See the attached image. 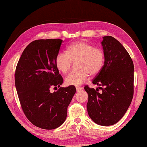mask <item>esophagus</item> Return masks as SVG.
<instances>
[{
    "mask_svg": "<svg viewBox=\"0 0 147 147\" xmlns=\"http://www.w3.org/2000/svg\"><path fill=\"white\" fill-rule=\"evenodd\" d=\"M76 91L77 92H80V91H81V90H82V87H76Z\"/></svg>",
    "mask_w": 147,
    "mask_h": 147,
    "instance_id": "esophagus-1",
    "label": "esophagus"
}]
</instances>
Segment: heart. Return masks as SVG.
I'll list each match as a JSON object with an SVG mask.
<instances>
[{"instance_id": "heart-1", "label": "heart", "mask_w": 147, "mask_h": 147, "mask_svg": "<svg viewBox=\"0 0 147 147\" xmlns=\"http://www.w3.org/2000/svg\"><path fill=\"white\" fill-rule=\"evenodd\" d=\"M77 71L72 72L65 77L67 85L80 86L88 79L90 74L93 76L100 73L104 63V54L102 50L84 41H77L67 47L66 54L59 52L55 59L57 70L65 74L75 62Z\"/></svg>"}]
</instances>
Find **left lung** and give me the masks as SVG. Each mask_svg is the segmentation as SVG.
<instances>
[{"label": "left lung", "instance_id": "left-lung-1", "mask_svg": "<svg viewBox=\"0 0 147 147\" xmlns=\"http://www.w3.org/2000/svg\"><path fill=\"white\" fill-rule=\"evenodd\" d=\"M104 64L92 81L96 88L86 86L88 100L86 104L90 117L100 126L117 123L125 114L133 96L134 65L121 43L111 36H103L101 42Z\"/></svg>", "mask_w": 147, "mask_h": 147}]
</instances>
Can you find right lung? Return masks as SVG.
<instances>
[{
	"label": "right lung",
	"instance_id": "1",
	"mask_svg": "<svg viewBox=\"0 0 147 147\" xmlns=\"http://www.w3.org/2000/svg\"><path fill=\"white\" fill-rule=\"evenodd\" d=\"M63 40H36L22 53L15 72V86L22 109L34 125L53 129L64 123L76 88H62L63 78L55 64ZM52 87L59 88L51 93Z\"/></svg>",
	"mask_w": 147,
	"mask_h": 147
}]
</instances>
